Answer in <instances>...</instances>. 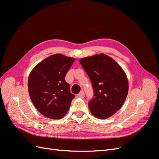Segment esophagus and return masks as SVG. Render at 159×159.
<instances>
[{"label":"esophagus","mask_w":159,"mask_h":159,"mask_svg":"<svg viewBox=\"0 0 159 159\" xmlns=\"http://www.w3.org/2000/svg\"><path fill=\"white\" fill-rule=\"evenodd\" d=\"M78 96L80 98H84L85 97V93H84V91H81L79 93V94H78Z\"/></svg>","instance_id":"esophagus-1"}]
</instances>
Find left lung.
I'll return each mask as SVG.
<instances>
[{"mask_svg": "<svg viewBox=\"0 0 159 159\" xmlns=\"http://www.w3.org/2000/svg\"><path fill=\"white\" fill-rule=\"evenodd\" d=\"M93 89L88 103L95 117L107 119L121 109L128 93L129 83L123 70L109 56L102 54L80 60Z\"/></svg>", "mask_w": 159, "mask_h": 159, "instance_id": "1", "label": "left lung"}]
</instances>
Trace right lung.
Segmentation results:
<instances>
[{
	"mask_svg": "<svg viewBox=\"0 0 159 159\" xmlns=\"http://www.w3.org/2000/svg\"><path fill=\"white\" fill-rule=\"evenodd\" d=\"M74 59L61 54L46 57L36 65L28 77L30 99L41 114L50 119L63 117L75 95L65 80Z\"/></svg>",
	"mask_w": 159,
	"mask_h": 159,
	"instance_id": "obj_1",
	"label": "right lung"
}]
</instances>
